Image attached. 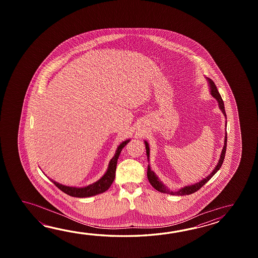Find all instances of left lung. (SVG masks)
Here are the masks:
<instances>
[{"label":"left lung","instance_id":"left-lung-1","mask_svg":"<svg viewBox=\"0 0 258 258\" xmlns=\"http://www.w3.org/2000/svg\"><path fill=\"white\" fill-rule=\"evenodd\" d=\"M207 80H208V83H209V90H210L211 96L217 99V101H218V103H219V109H220V110L222 111V113H223L225 117H226L224 103H223V100L221 99L220 94H219V91H218V88L216 87L215 83L213 82L210 78L207 77ZM226 119H227V118H226ZM226 125H227V121H226ZM144 142H145V145H146L147 156H148V161H149V156H150V154H149V152H150L149 145H148V143L147 142L146 140H145ZM226 148H227V131L225 132L224 146H223L222 151H221V154H220V158H219L218 164L215 167L214 170H212V172H211L209 176H207L206 178H203L201 181H198V182H196V183H194V184L183 186L182 188H181V189H179L178 191H170V189L166 186L165 184H163L162 181L159 180V177L156 175V173L154 172L153 170H151L150 165L149 164H148V173H147V174H148V181H149L150 184H151L157 191H159V192H160L169 194V195H171V196H187V195L194 194V192L198 191L201 187L203 186L204 184H206V183L217 173V171L220 169L221 165L223 163V160H224Z\"/></svg>","mask_w":258,"mask_h":258}]
</instances>
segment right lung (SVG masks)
Here are the masks:
<instances>
[{
    "mask_svg": "<svg viewBox=\"0 0 258 258\" xmlns=\"http://www.w3.org/2000/svg\"><path fill=\"white\" fill-rule=\"evenodd\" d=\"M129 141H130V139H127L118 146L113 158L110 160L108 169L106 170L104 175L102 176L99 181L94 182L92 184L84 187L67 186V185H63L61 183L53 181L51 179H49V180L52 181L55 185L60 189V191L66 192V195L73 197V198H89V197H93V196L99 195V194H102L110 188L111 183L114 181L117 160L119 159L121 149L125 147V145L128 144Z\"/></svg>",
    "mask_w": 258,
    "mask_h": 258,
    "instance_id": "add662e5",
    "label": "right lung"
}]
</instances>
